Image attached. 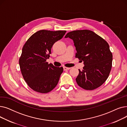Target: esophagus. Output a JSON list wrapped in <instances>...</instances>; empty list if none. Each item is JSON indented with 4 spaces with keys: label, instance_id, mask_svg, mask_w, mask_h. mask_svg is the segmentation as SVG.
<instances>
[{
    "label": "esophagus",
    "instance_id": "34e87169",
    "mask_svg": "<svg viewBox=\"0 0 127 127\" xmlns=\"http://www.w3.org/2000/svg\"><path fill=\"white\" fill-rule=\"evenodd\" d=\"M64 70H69L70 69V67H64Z\"/></svg>",
    "mask_w": 127,
    "mask_h": 127
}]
</instances>
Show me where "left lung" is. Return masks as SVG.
<instances>
[{
  "mask_svg": "<svg viewBox=\"0 0 127 127\" xmlns=\"http://www.w3.org/2000/svg\"><path fill=\"white\" fill-rule=\"evenodd\" d=\"M65 37L74 41L75 57L84 64L76 79L78 85L86 90L99 88L108 79L112 68L113 56L107 42L89 30L72 31Z\"/></svg>",
  "mask_w": 127,
  "mask_h": 127,
  "instance_id": "obj_1",
  "label": "left lung"
}]
</instances>
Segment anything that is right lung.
<instances>
[{"label":"right lung","mask_w":127,"mask_h":127,"mask_svg":"<svg viewBox=\"0 0 127 127\" xmlns=\"http://www.w3.org/2000/svg\"><path fill=\"white\" fill-rule=\"evenodd\" d=\"M66 32L39 30L24 44L19 64L24 80L33 91L47 93L57 86L63 68L48 64L46 60L49 58L53 45L61 39Z\"/></svg>","instance_id":"right-lung-1"}]
</instances>
